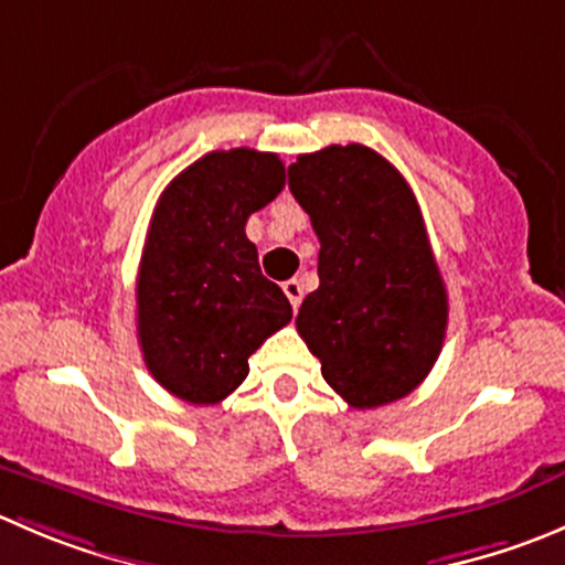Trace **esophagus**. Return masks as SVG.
Masks as SVG:
<instances>
[{
	"instance_id": "esophagus-1",
	"label": "esophagus",
	"mask_w": 565,
	"mask_h": 565,
	"mask_svg": "<svg viewBox=\"0 0 565 565\" xmlns=\"http://www.w3.org/2000/svg\"><path fill=\"white\" fill-rule=\"evenodd\" d=\"M284 295L289 298L292 309H298L300 300H303V287H300L298 278H289V281H284Z\"/></svg>"
}]
</instances>
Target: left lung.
Returning <instances> with one entry per match:
<instances>
[{
	"label": "left lung",
	"instance_id": "8db88e82",
	"mask_svg": "<svg viewBox=\"0 0 565 565\" xmlns=\"http://www.w3.org/2000/svg\"><path fill=\"white\" fill-rule=\"evenodd\" d=\"M289 190L320 239V287L295 326L322 377L353 408L405 397L434 370L447 331V289L408 182L350 143L300 154Z\"/></svg>",
	"mask_w": 565,
	"mask_h": 565
}]
</instances>
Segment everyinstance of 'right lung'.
<instances>
[{"label":"right lung","mask_w":565,"mask_h":565,"mask_svg":"<svg viewBox=\"0 0 565 565\" xmlns=\"http://www.w3.org/2000/svg\"><path fill=\"white\" fill-rule=\"evenodd\" d=\"M284 190L278 154L212 151L160 195L137 273V339L154 381L215 405L248 375V359L292 320L281 287L259 270L245 223Z\"/></svg>","instance_id":"obj_1"}]
</instances>
